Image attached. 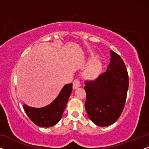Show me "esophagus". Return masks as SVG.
<instances>
[{"instance_id": "obj_1", "label": "esophagus", "mask_w": 149, "mask_h": 149, "mask_svg": "<svg viewBox=\"0 0 149 149\" xmlns=\"http://www.w3.org/2000/svg\"><path fill=\"white\" fill-rule=\"evenodd\" d=\"M80 86V82H79L78 79H75V80H74V82H73V89H74V90L79 88Z\"/></svg>"}]
</instances>
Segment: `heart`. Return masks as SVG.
I'll return each mask as SVG.
<instances>
[{
	"instance_id": "heart-1",
	"label": "heart",
	"mask_w": 149,
	"mask_h": 149,
	"mask_svg": "<svg viewBox=\"0 0 149 149\" xmlns=\"http://www.w3.org/2000/svg\"><path fill=\"white\" fill-rule=\"evenodd\" d=\"M96 56H92L88 58V61H90L85 68L84 70V75L86 77L90 79H94L98 76L102 70V65L101 61L98 59L96 58ZM94 58L95 59L92 61L91 59ZM91 60L92 61H91Z\"/></svg>"
}]
</instances>
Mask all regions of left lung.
<instances>
[{
	"label": "left lung",
	"mask_w": 149,
	"mask_h": 149,
	"mask_svg": "<svg viewBox=\"0 0 149 149\" xmlns=\"http://www.w3.org/2000/svg\"><path fill=\"white\" fill-rule=\"evenodd\" d=\"M107 70L94 81H86V110L96 125L108 126L120 116L128 89V75L123 59L110 51Z\"/></svg>",
	"instance_id": "8db88e82"
}]
</instances>
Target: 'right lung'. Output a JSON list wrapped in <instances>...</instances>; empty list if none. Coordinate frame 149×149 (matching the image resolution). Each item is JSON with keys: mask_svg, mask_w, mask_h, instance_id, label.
I'll return each instance as SVG.
<instances>
[{"mask_svg": "<svg viewBox=\"0 0 149 149\" xmlns=\"http://www.w3.org/2000/svg\"><path fill=\"white\" fill-rule=\"evenodd\" d=\"M72 91V84H68L61 89L52 103L42 108H34L23 104V107L31 120L41 127H52L60 120Z\"/></svg>", "mask_w": 149, "mask_h": 149, "instance_id": "right-lung-1", "label": "right lung"}]
</instances>
